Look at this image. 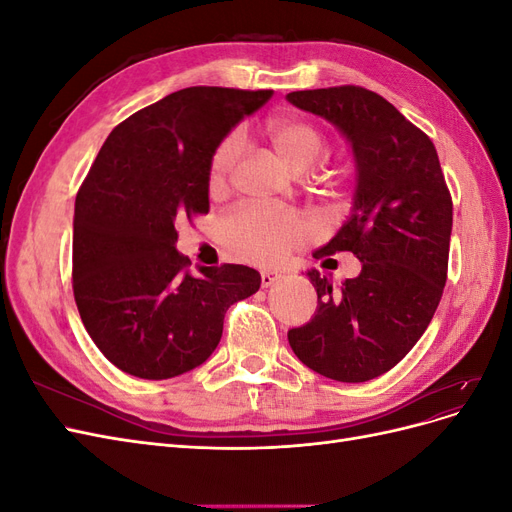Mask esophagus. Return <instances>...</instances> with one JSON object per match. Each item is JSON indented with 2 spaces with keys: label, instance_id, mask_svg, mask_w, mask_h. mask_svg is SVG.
I'll return each mask as SVG.
<instances>
[{
  "label": "esophagus",
  "instance_id": "esophagus-1",
  "mask_svg": "<svg viewBox=\"0 0 512 512\" xmlns=\"http://www.w3.org/2000/svg\"><path fill=\"white\" fill-rule=\"evenodd\" d=\"M280 280H282V273L280 271H271V269L260 271V284H262V288H269V286H273L275 282H280Z\"/></svg>",
  "mask_w": 512,
  "mask_h": 512
}]
</instances>
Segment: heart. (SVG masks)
Here are the masks:
<instances>
[{
	"instance_id": "obj_1",
	"label": "heart",
	"mask_w": 512,
	"mask_h": 512,
	"mask_svg": "<svg viewBox=\"0 0 512 512\" xmlns=\"http://www.w3.org/2000/svg\"><path fill=\"white\" fill-rule=\"evenodd\" d=\"M267 143L290 173H305L322 156L324 136L305 119L299 117H273L265 128ZM241 138L237 134L228 136L215 149L209 162V190L220 192L226 188L232 168L239 158ZM222 235L232 250L243 258L258 262V265H280L297 247L307 228L301 218L277 209L247 207L239 209L222 224Z\"/></svg>"
}]
</instances>
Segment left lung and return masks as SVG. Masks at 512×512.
I'll return each instance as SVG.
<instances>
[{
	"mask_svg": "<svg viewBox=\"0 0 512 512\" xmlns=\"http://www.w3.org/2000/svg\"><path fill=\"white\" fill-rule=\"evenodd\" d=\"M286 100L333 123L354 158L350 215L314 258L352 252L363 265L339 288L307 271L318 307L288 331V342L320 376L367 382L404 359L436 314L453 200L429 136L374 91L344 85L292 91Z\"/></svg>",
	"mask_w": 512,
	"mask_h": 512,
	"instance_id": "1",
	"label": "left lung"
}]
</instances>
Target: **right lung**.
<instances>
[{"label": "right lung", "instance_id": "add662e5", "mask_svg": "<svg viewBox=\"0 0 512 512\" xmlns=\"http://www.w3.org/2000/svg\"><path fill=\"white\" fill-rule=\"evenodd\" d=\"M271 89L188 87L108 134L74 203L72 288L89 337L121 371L166 380L218 348L226 309L260 273L198 267L177 252L175 224L209 211V162Z\"/></svg>", "mask_w": 512, "mask_h": 512}]
</instances>
